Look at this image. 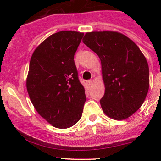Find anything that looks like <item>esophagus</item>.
<instances>
[{"label":"esophagus","mask_w":161,"mask_h":161,"mask_svg":"<svg viewBox=\"0 0 161 161\" xmlns=\"http://www.w3.org/2000/svg\"><path fill=\"white\" fill-rule=\"evenodd\" d=\"M92 84H93V82H92V80H88L86 82V85H87V86H88V88H90V87H92Z\"/></svg>","instance_id":"esophagus-1"}]
</instances>
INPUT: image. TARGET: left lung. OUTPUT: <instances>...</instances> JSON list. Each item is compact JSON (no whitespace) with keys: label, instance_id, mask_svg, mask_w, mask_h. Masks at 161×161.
I'll use <instances>...</instances> for the list:
<instances>
[{"label":"left lung","instance_id":"obj_1","mask_svg":"<svg viewBox=\"0 0 161 161\" xmlns=\"http://www.w3.org/2000/svg\"><path fill=\"white\" fill-rule=\"evenodd\" d=\"M82 42L100 59L105 92L100 105L107 116L124 120L139 109L150 86L149 65L139 47L114 31L86 32Z\"/></svg>","mask_w":161,"mask_h":161}]
</instances>
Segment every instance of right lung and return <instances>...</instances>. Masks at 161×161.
<instances>
[{
    "label": "right lung",
    "instance_id": "1",
    "mask_svg": "<svg viewBox=\"0 0 161 161\" xmlns=\"http://www.w3.org/2000/svg\"><path fill=\"white\" fill-rule=\"evenodd\" d=\"M83 32L61 31L43 40L32 53L26 88L39 114L58 129L79 121L86 97L74 61Z\"/></svg>",
    "mask_w": 161,
    "mask_h": 161
}]
</instances>
